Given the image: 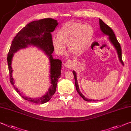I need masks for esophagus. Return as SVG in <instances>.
Here are the masks:
<instances>
[{
  "label": "esophagus",
  "mask_w": 131,
  "mask_h": 131,
  "mask_svg": "<svg viewBox=\"0 0 131 131\" xmlns=\"http://www.w3.org/2000/svg\"><path fill=\"white\" fill-rule=\"evenodd\" d=\"M65 66L66 68L70 69L73 66V62L71 61V60H69V61H67L65 63Z\"/></svg>",
  "instance_id": "1"
}]
</instances>
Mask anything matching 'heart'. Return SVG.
Wrapping results in <instances>:
<instances>
[{"label": "heart", "mask_w": 131, "mask_h": 131, "mask_svg": "<svg viewBox=\"0 0 131 131\" xmlns=\"http://www.w3.org/2000/svg\"><path fill=\"white\" fill-rule=\"evenodd\" d=\"M94 36V30L89 25L69 21L58 31V37H52L51 42L58 54L61 55L68 51L74 55L83 52L91 44Z\"/></svg>", "instance_id": "b5f03b06"}]
</instances>
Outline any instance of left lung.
Returning a JSON list of instances; mask_svg holds the SVG:
<instances>
[{"label": "left lung", "instance_id": "obj_1", "mask_svg": "<svg viewBox=\"0 0 131 131\" xmlns=\"http://www.w3.org/2000/svg\"><path fill=\"white\" fill-rule=\"evenodd\" d=\"M100 21V29L104 34L105 35H107L108 36V38L110 42L113 43V45L114 46V47L115 48L116 50L117 51L118 55V58H119V59L121 63L124 65V62L123 61H122V50H121V45H120L119 43L118 42V41L117 40V38L115 36V34H114V31L110 27L107 25L105 23H104L102 20L101 19H99ZM73 73L74 75V82H75V86H76V89L77 92H78L79 94L80 95L81 97H82L83 100H84L85 101H93L92 100H90V99H88L85 97L82 94V93L80 92L79 90V85H78V80H77V78H76V72L74 71H73ZM95 101V100H93Z\"/></svg>", "mask_w": 131, "mask_h": 131}]
</instances>
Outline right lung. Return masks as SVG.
Returning a JSON list of instances; mask_svg holds the SVG:
<instances>
[{
  "mask_svg": "<svg viewBox=\"0 0 131 131\" xmlns=\"http://www.w3.org/2000/svg\"><path fill=\"white\" fill-rule=\"evenodd\" d=\"M58 24L57 21L52 18H43L31 22L17 33L10 46L7 58L10 83L22 98L30 102L36 104L47 103L52 98L56 92L58 81L61 76L62 62L59 59H53L52 55L53 48L51 42V32L53 31ZM28 45H32L42 49L49 57L50 61L51 86L46 95L37 99L29 98L20 93L18 89L14 86V81L12 77L13 70L11 64L14 53L20 49L26 47Z\"/></svg>",
  "mask_w": 131,
  "mask_h": 131,
  "instance_id": "right-lung-1",
  "label": "right lung"
}]
</instances>
